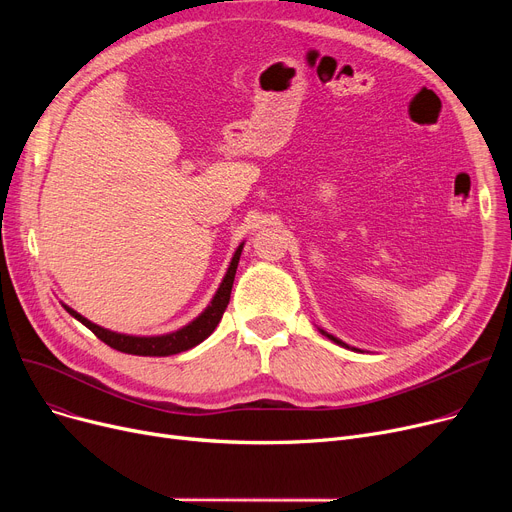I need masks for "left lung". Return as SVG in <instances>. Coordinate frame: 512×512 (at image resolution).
Returning <instances> with one entry per match:
<instances>
[{
	"instance_id": "left-lung-1",
	"label": "left lung",
	"mask_w": 512,
	"mask_h": 512,
	"mask_svg": "<svg viewBox=\"0 0 512 512\" xmlns=\"http://www.w3.org/2000/svg\"><path fill=\"white\" fill-rule=\"evenodd\" d=\"M324 334H326V332H324ZM326 336H328V338H332V340H334V342H338V344H342V342H340V340H336V338H334V336H330V334H326Z\"/></svg>"
}]
</instances>
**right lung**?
I'll return each mask as SVG.
<instances>
[{"label": "right lung", "instance_id": "add662e5", "mask_svg": "<svg viewBox=\"0 0 512 512\" xmlns=\"http://www.w3.org/2000/svg\"><path fill=\"white\" fill-rule=\"evenodd\" d=\"M240 251L242 245L236 249L232 263L226 272V278L222 282V286L215 292V297L211 301V305L186 328L166 334V336H126V334H116L110 330H103L99 326H95L93 321H89L87 317H83L80 313H76L74 309L66 307V311L76 317L80 324L87 326L99 340H103L107 346L116 348L120 353L126 355H139V357H168V355H178L182 351H188V348L197 346L199 342H203L215 328H218L220 319L230 303V292H232V284H234V274L238 267V259H240Z\"/></svg>", "mask_w": 512, "mask_h": 512}]
</instances>
